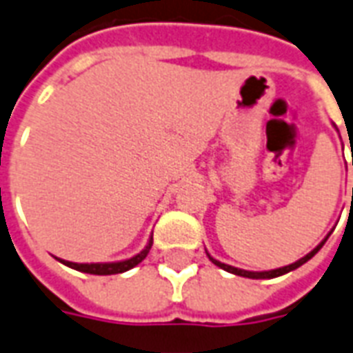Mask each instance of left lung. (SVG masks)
Here are the masks:
<instances>
[{
	"mask_svg": "<svg viewBox=\"0 0 353 353\" xmlns=\"http://www.w3.org/2000/svg\"><path fill=\"white\" fill-rule=\"evenodd\" d=\"M324 243H325V240L320 243V245H316V248L312 249L309 255H305L303 259H299L298 262H294V264H288V266H285V268H277V270H272V272H245V270H238V268H234V266L223 264V262L216 261V259H212V256H210V261L214 262L216 266L221 268V270H225V272H230V274L240 275V277H249V279H272V277H279V275H283V274H288V272H292V270L299 268L301 264H305L309 259H312V256L316 255L318 251H320V248H322Z\"/></svg>",
	"mask_w": 353,
	"mask_h": 353,
	"instance_id": "8db88e82",
	"label": "left lung"
}]
</instances>
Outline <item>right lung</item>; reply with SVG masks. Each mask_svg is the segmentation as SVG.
<instances>
[{
  "instance_id": "1",
  "label": "right lung",
  "mask_w": 353,
  "mask_h": 353,
  "mask_svg": "<svg viewBox=\"0 0 353 353\" xmlns=\"http://www.w3.org/2000/svg\"><path fill=\"white\" fill-rule=\"evenodd\" d=\"M152 248V240L148 242V245L143 249L141 253L136 256H132L128 261L123 262H111V264H76V262H66L61 261L66 266L74 268L78 272H83V274H92V275H113V274H123V272H128L134 266H137L139 262L145 261V256L148 255V251Z\"/></svg>"
}]
</instances>
